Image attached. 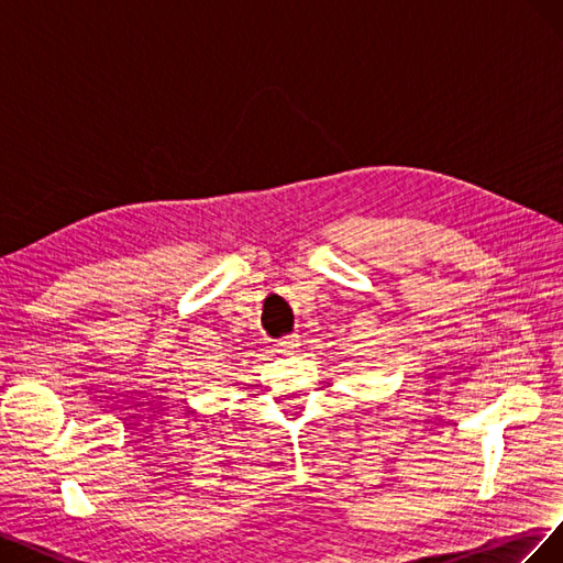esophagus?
I'll use <instances>...</instances> for the list:
<instances>
[{"label":"esophagus","mask_w":563,"mask_h":563,"mask_svg":"<svg viewBox=\"0 0 563 563\" xmlns=\"http://www.w3.org/2000/svg\"><path fill=\"white\" fill-rule=\"evenodd\" d=\"M298 347H300L298 335H284L275 343V350L282 352V354H294Z\"/></svg>","instance_id":"obj_1"}]
</instances>
